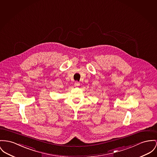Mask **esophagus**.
Returning a JSON list of instances; mask_svg holds the SVG:
<instances>
[{"label":"esophagus","mask_w":157,"mask_h":157,"mask_svg":"<svg viewBox=\"0 0 157 157\" xmlns=\"http://www.w3.org/2000/svg\"><path fill=\"white\" fill-rule=\"evenodd\" d=\"M80 83H79V82H77H77H75V83H74V86H80Z\"/></svg>","instance_id":"obj_1"}]
</instances>
